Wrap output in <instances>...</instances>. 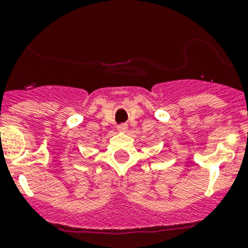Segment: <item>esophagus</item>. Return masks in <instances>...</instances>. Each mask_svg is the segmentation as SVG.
<instances>
[{
	"label": "esophagus",
	"instance_id": "34e87169",
	"mask_svg": "<svg viewBox=\"0 0 248 248\" xmlns=\"http://www.w3.org/2000/svg\"><path fill=\"white\" fill-rule=\"evenodd\" d=\"M127 129H128V126H127V124H120V126H117V131L121 132V133L127 132Z\"/></svg>",
	"mask_w": 248,
	"mask_h": 248
}]
</instances>
